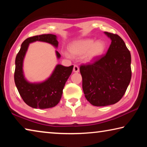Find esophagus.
<instances>
[{"instance_id": "obj_1", "label": "esophagus", "mask_w": 147, "mask_h": 147, "mask_svg": "<svg viewBox=\"0 0 147 147\" xmlns=\"http://www.w3.org/2000/svg\"><path fill=\"white\" fill-rule=\"evenodd\" d=\"M80 71V69L78 65H74V67H73V72L74 73H78Z\"/></svg>"}]
</instances>
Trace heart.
<instances>
[{
	"label": "heart",
	"mask_w": 147,
	"mask_h": 147,
	"mask_svg": "<svg viewBox=\"0 0 147 147\" xmlns=\"http://www.w3.org/2000/svg\"><path fill=\"white\" fill-rule=\"evenodd\" d=\"M105 49L106 45L103 41H94V39L89 38L74 41L68 46L71 56L78 57L83 55V60L86 63L95 61L103 54ZM62 53L66 57H70L67 51H63Z\"/></svg>",
	"instance_id": "obj_1"
}]
</instances>
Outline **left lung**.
Instances as JSON below:
<instances>
[{
    "instance_id": "8db88e82",
    "label": "left lung",
    "mask_w": 147,
    "mask_h": 147,
    "mask_svg": "<svg viewBox=\"0 0 147 147\" xmlns=\"http://www.w3.org/2000/svg\"><path fill=\"white\" fill-rule=\"evenodd\" d=\"M111 43L104 56L82 65V88L87 100L95 106L111 105L121 100L131 77V54L117 34L104 32Z\"/></svg>"
}]
</instances>
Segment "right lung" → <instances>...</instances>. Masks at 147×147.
I'll use <instances>...</instances> for the list:
<instances>
[{"label": "right lung", "mask_w": 147, "mask_h": 147, "mask_svg": "<svg viewBox=\"0 0 147 147\" xmlns=\"http://www.w3.org/2000/svg\"><path fill=\"white\" fill-rule=\"evenodd\" d=\"M37 41L46 42L56 48L58 46L57 37L54 34H42L25 39L16 56L15 84L20 95L27 105L34 108H51L56 106L60 101L65 84L71 74L73 65L65 67L58 64L45 81L40 83L29 82L24 76L23 60L29 44ZM56 54L57 58H60L61 55L58 51H56Z\"/></svg>", "instance_id": "1"}]
</instances>
